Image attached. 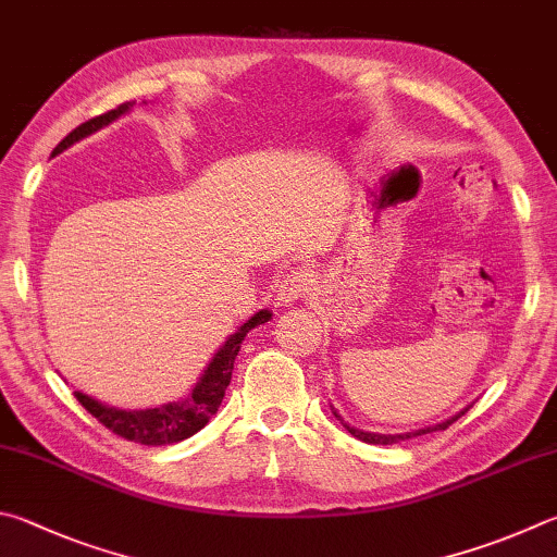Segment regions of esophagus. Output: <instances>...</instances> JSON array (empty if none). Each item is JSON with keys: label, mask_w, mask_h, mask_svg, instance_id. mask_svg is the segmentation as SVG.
I'll return each instance as SVG.
<instances>
[{"label": "esophagus", "mask_w": 557, "mask_h": 557, "mask_svg": "<svg viewBox=\"0 0 557 557\" xmlns=\"http://www.w3.org/2000/svg\"><path fill=\"white\" fill-rule=\"evenodd\" d=\"M309 289V275L305 270H292L287 272L285 277L280 280V285L275 289V297H277V305L280 307H289L292 301H297L305 292Z\"/></svg>", "instance_id": "34e87169"}]
</instances>
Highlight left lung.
<instances>
[{"instance_id":"left-lung-1","label":"left lung","mask_w":557,"mask_h":557,"mask_svg":"<svg viewBox=\"0 0 557 557\" xmlns=\"http://www.w3.org/2000/svg\"><path fill=\"white\" fill-rule=\"evenodd\" d=\"M331 411H333V417H336L341 423H343V429H346L352 438H358V441H362V443H372V446H392V443H401V441H409V438H413V436H421V433H431V431H446L453 421H458L460 419V413H465V411H460L458 417H453V419H448V421H443V423H436V426H431V429H419V431H411V433H394V436H384V433H370V431H360V429H356V426H350V423H346L343 421V417L341 413L331 407Z\"/></svg>"}]
</instances>
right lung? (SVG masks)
<instances>
[{"mask_svg":"<svg viewBox=\"0 0 557 557\" xmlns=\"http://www.w3.org/2000/svg\"><path fill=\"white\" fill-rule=\"evenodd\" d=\"M131 107H134L131 102L119 104L116 109L107 111V114H99L95 119L85 121V124H79L53 148V156L63 153L65 148L87 138L89 134H95V131H99L102 126H109L111 121H116L121 114H126ZM270 317L272 311L260 309L258 313H252V317L236 333H231L224 346L216 350V356L211 358L205 375L199 377V382L191 387V392L185 399L170 401L156 409H116V407H109V404L87 397L83 392H75V397L99 423H102V426H107L111 433H116L121 438L140 443V446H173V443L195 436V433L205 429L209 419L219 411L221 399H224L226 387L231 382V372H234V360L240 350V343H244L246 333L250 329L270 321Z\"/></svg>","mask_w":557,"mask_h":557,"instance_id":"add662e5","label":"right lung"}]
</instances>
